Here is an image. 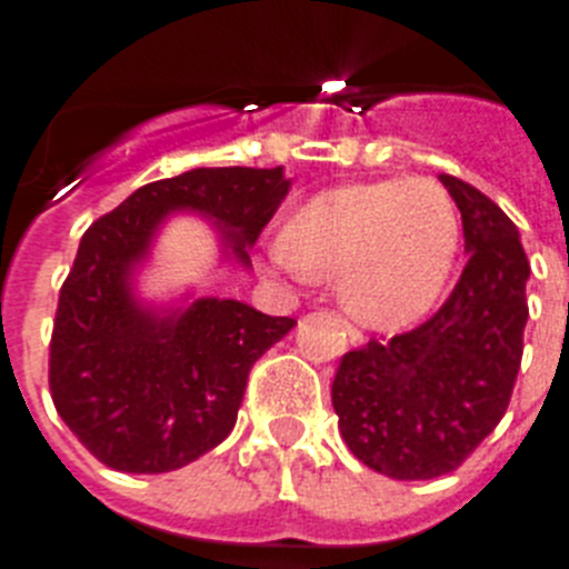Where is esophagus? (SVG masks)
<instances>
[{
    "instance_id": "1",
    "label": "esophagus",
    "mask_w": 569,
    "mask_h": 569,
    "mask_svg": "<svg viewBox=\"0 0 569 569\" xmlns=\"http://www.w3.org/2000/svg\"><path fill=\"white\" fill-rule=\"evenodd\" d=\"M336 321H341V325H345V330H347V339L353 341V345H365V333H361V330L356 328V325H350V321H347V319H341L339 313H336Z\"/></svg>"
}]
</instances>
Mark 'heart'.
I'll use <instances>...</instances> for the list:
<instances>
[{"label": "heart", "mask_w": 569, "mask_h": 569, "mask_svg": "<svg viewBox=\"0 0 569 569\" xmlns=\"http://www.w3.org/2000/svg\"><path fill=\"white\" fill-rule=\"evenodd\" d=\"M459 253V216L430 179L321 190L270 241V264L296 279L339 276L345 308L373 328L419 321L445 293Z\"/></svg>", "instance_id": "b5f03b06"}]
</instances>
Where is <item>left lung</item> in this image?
Here are the masks:
<instances>
[{
    "mask_svg": "<svg viewBox=\"0 0 569 569\" xmlns=\"http://www.w3.org/2000/svg\"><path fill=\"white\" fill-rule=\"evenodd\" d=\"M461 210L467 264L425 325L341 356L333 410L341 439L399 481L453 472L496 430L525 353L530 261L499 204L439 176Z\"/></svg>",
    "mask_w": 569,
    "mask_h": 569,
    "instance_id": "8db88e82",
    "label": "left lung"
}]
</instances>
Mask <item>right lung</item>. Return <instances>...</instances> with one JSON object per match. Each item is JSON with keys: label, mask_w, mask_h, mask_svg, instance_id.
Segmentation results:
<instances>
[{"label": "right lung", "mask_w": 569, "mask_h": 569, "mask_svg": "<svg viewBox=\"0 0 569 569\" xmlns=\"http://www.w3.org/2000/svg\"><path fill=\"white\" fill-rule=\"evenodd\" d=\"M290 179L281 168H196L159 179L84 230L59 290L50 396L70 433L122 472H170L230 436L250 367L296 319L236 299L156 310L133 273L176 210L213 219L228 256L250 268Z\"/></svg>", "instance_id": "add662e5"}]
</instances>
